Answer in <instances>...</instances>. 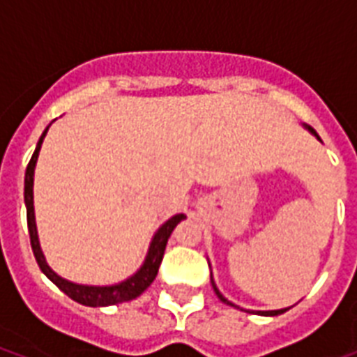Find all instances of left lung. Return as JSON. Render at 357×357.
Instances as JSON below:
<instances>
[{
  "label": "left lung",
  "mask_w": 357,
  "mask_h": 357,
  "mask_svg": "<svg viewBox=\"0 0 357 357\" xmlns=\"http://www.w3.org/2000/svg\"><path fill=\"white\" fill-rule=\"evenodd\" d=\"M310 129H311V128H310ZM311 133H315V131H313V129H311ZM315 135H317V133H315ZM211 283H213V289H215V293H217V296H218V298L222 300L224 304H229V305H234V304H231V302H228V300L224 298L222 294L218 293L217 285H215V282H213V280H211ZM234 307H235V305H234ZM287 310H289V307H287ZM287 310H276V311H257V313H261V315H271V317H274V315H282V313H285V311H287Z\"/></svg>",
  "instance_id": "8db88e82"
}]
</instances>
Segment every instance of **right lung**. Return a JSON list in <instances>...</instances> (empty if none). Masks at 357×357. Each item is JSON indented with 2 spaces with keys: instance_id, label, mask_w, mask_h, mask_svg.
Wrapping results in <instances>:
<instances>
[{
  "instance_id": "add662e5",
  "label": "right lung",
  "mask_w": 357,
  "mask_h": 357,
  "mask_svg": "<svg viewBox=\"0 0 357 357\" xmlns=\"http://www.w3.org/2000/svg\"><path fill=\"white\" fill-rule=\"evenodd\" d=\"M46 131L42 133L40 140L35 148V153L31 157L27 170H25V189H24V198H25V207H27V228H29V238H31V248L35 254V259L40 266V271L57 285L63 293H66L72 300L79 302L83 305H91V307H103V305H114L128 302V300L137 298L139 294H142L146 289L150 287L151 282L155 280L159 265H161L162 255H165V248H167L168 237L174 231V228L178 226L185 218V215H176L168 222H165L155 234L153 241H151L150 252L146 255V261L142 268H140L135 276H131L126 282L119 283V285H111V287H89V285H77V283L66 282L61 276H57L55 272L47 266L46 259L40 252V244H38V237H36V226H35V209H33V174H35V165L38 159V151H40L42 140L46 137Z\"/></svg>"
}]
</instances>
